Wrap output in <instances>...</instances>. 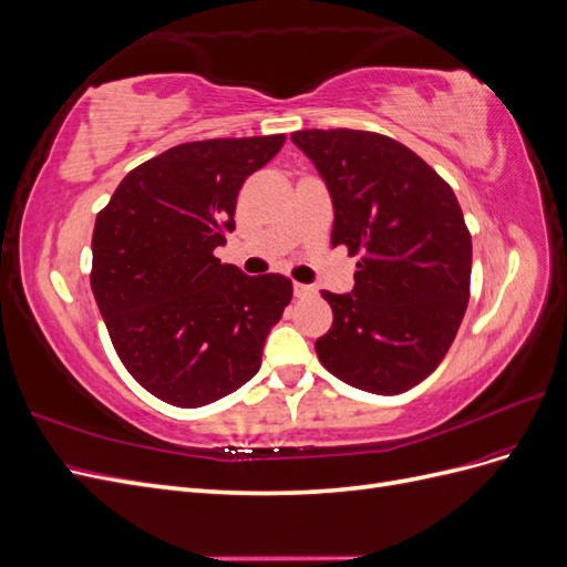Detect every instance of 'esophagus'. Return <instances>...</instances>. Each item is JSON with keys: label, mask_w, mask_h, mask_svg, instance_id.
<instances>
[{"label": "esophagus", "mask_w": 567, "mask_h": 567, "mask_svg": "<svg viewBox=\"0 0 567 567\" xmlns=\"http://www.w3.org/2000/svg\"><path fill=\"white\" fill-rule=\"evenodd\" d=\"M293 290H296L298 298L315 296V286H310V284H293Z\"/></svg>", "instance_id": "34e87169"}]
</instances>
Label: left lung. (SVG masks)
I'll use <instances>...</instances> for the list:
<instances>
[{"instance_id": "1", "label": "left lung", "mask_w": 567, "mask_h": 567, "mask_svg": "<svg viewBox=\"0 0 567 567\" xmlns=\"http://www.w3.org/2000/svg\"><path fill=\"white\" fill-rule=\"evenodd\" d=\"M333 203L331 244L362 255L352 293L321 290L333 323L315 348L336 379L400 394L447 354L468 307L473 244L461 205L404 144L362 130H300Z\"/></svg>"}]
</instances>
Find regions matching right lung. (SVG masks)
<instances>
[{
  "label": "right lung",
  "mask_w": 567,
  "mask_h": 567,
  "mask_svg": "<svg viewBox=\"0 0 567 567\" xmlns=\"http://www.w3.org/2000/svg\"><path fill=\"white\" fill-rule=\"evenodd\" d=\"M284 134L205 140L134 167L96 215L92 290L132 379L182 409L227 398L260 371L265 340L293 298L281 274L248 277L215 248L236 196Z\"/></svg>",
  "instance_id": "add662e5"
}]
</instances>
